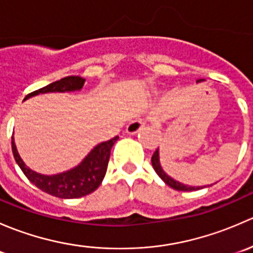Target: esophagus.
<instances>
[{"instance_id": "obj_1", "label": "esophagus", "mask_w": 253, "mask_h": 253, "mask_svg": "<svg viewBox=\"0 0 253 253\" xmlns=\"http://www.w3.org/2000/svg\"><path fill=\"white\" fill-rule=\"evenodd\" d=\"M144 125H145V120L144 119L133 120V121H131L128 125H127L126 132H127V133H129V134L137 133L139 129L144 127Z\"/></svg>"}]
</instances>
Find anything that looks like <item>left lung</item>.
Returning <instances> with one entry per match:
<instances>
[{
  "mask_svg": "<svg viewBox=\"0 0 253 253\" xmlns=\"http://www.w3.org/2000/svg\"><path fill=\"white\" fill-rule=\"evenodd\" d=\"M152 165L153 168H154L155 172H157L158 175H159V177L162 178L163 181H164L167 185H169L170 187L175 188V190L177 191H196V190H200V188H203V187H195V186H187V185H183V183L178 182V181H175L174 178H171L170 176H168L167 174L164 172V170L162 169V167H160V162H159V152H158V149L155 150L154 154L152 155Z\"/></svg>",
  "mask_w": 253,
  "mask_h": 253,
  "instance_id": "8db88e82",
  "label": "left lung"
}]
</instances>
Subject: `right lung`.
<instances>
[{
  "label": "right lung",
  "mask_w": 253,
  "mask_h": 253,
  "mask_svg": "<svg viewBox=\"0 0 253 253\" xmlns=\"http://www.w3.org/2000/svg\"><path fill=\"white\" fill-rule=\"evenodd\" d=\"M84 81L85 79L78 77V76H68V77L48 84L44 88L32 91L25 96L24 100L40 93L79 90L83 86ZM117 139L119 137L116 136L110 141L100 143L75 169L52 176L38 174L29 169L18 154L13 137H12V152H13L14 159L22 169L23 174L27 176L28 180L38 188L58 198H79L94 192L100 186L101 181L106 174V169H108L111 148Z\"/></svg>",
  "instance_id": "right-lung-1"
}]
</instances>
